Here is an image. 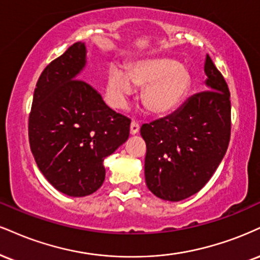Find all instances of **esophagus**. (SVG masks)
Returning <instances> with one entry per match:
<instances>
[{
  "label": "esophagus",
  "instance_id": "obj_1",
  "mask_svg": "<svg viewBox=\"0 0 260 260\" xmlns=\"http://www.w3.org/2000/svg\"><path fill=\"white\" fill-rule=\"evenodd\" d=\"M129 132H131V134H132V136H134V134H137V133L139 132V124H138V122L133 121L132 123H131Z\"/></svg>",
  "mask_w": 260,
  "mask_h": 260
}]
</instances>
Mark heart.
Instances as JSON below:
<instances>
[{"mask_svg": "<svg viewBox=\"0 0 260 260\" xmlns=\"http://www.w3.org/2000/svg\"><path fill=\"white\" fill-rule=\"evenodd\" d=\"M143 88L144 108L155 116H167L183 105L192 87L189 69L170 57H151L132 62L127 71L114 67L109 70L106 94L114 108L121 109L134 93Z\"/></svg>", "mask_w": 260, "mask_h": 260, "instance_id": "obj_1", "label": "heart"}]
</instances>
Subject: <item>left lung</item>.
I'll return each mask as SVG.
<instances>
[{"label":"left lung","instance_id":"8db88e82","mask_svg":"<svg viewBox=\"0 0 260 260\" xmlns=\"http://www.w3.org/2000/svg\"><path fill=\"white\" fill-rule=\"evenodd\" d=\"M205 75L208 90L190 96L170 116L140 128L146 143V186L166 201H181L200 191L229 145L230 92L208 54Z\"/></svg>","mask_w":260,"mask_h":260}]
</instances>
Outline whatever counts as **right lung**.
<instances>
[{
	"label": "right lung",
	"mask_w": 260,
	"mask_h": 260,
	"mask_svg": "<svg viewBox=\"0 0 260 260\" xmlns=\"http://www.w3.org/2000/svg\"><path fill=\"white\" fill-rule=\"evenodd\" d=\"M84 42H76L42 71L29 117L31 152L41 173L73 198L95 192L104 160L129 137L131 120L111 110L98 90L81 81Z\"/></svg>",
	"instance_id": "add662e5"
}]
</instances>
